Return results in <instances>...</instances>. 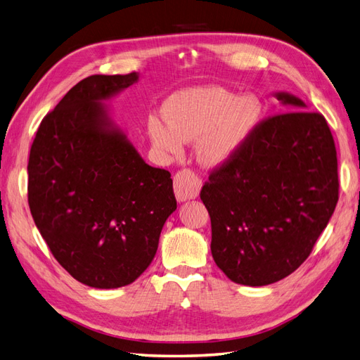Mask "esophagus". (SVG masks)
<instances>
[{
	"instance_id": "obj_1",
	"label": "esophagus",
	"mask_w": 360,
	"mask_h": 360,
	"mask_svg": "<svg viewBox=\"0 0 360 360\" xmlns=\"http://www.w3.org/2000/svg\"><path fill=\"white\" fill-rule=\"evenodd\" d=\"M201 179L189 169L179 171L174 176V192H176V198L179 202L195 200L200 195L201 191Z\"/></svg>"
}]
</instances>
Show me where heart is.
<instances>
[{
  "label": "heart",
  "instance_id": "b5f03b06",
  "mask_svg": "<svg viewBox=\"0 0 360 360\" xmlns=\"http://www.w3.org/2000/svg\"><path fill=\"white\" fill-rule=\"evenodd\" d=\"M264 106L254 93L237 96L217 85L193 86L174 93L162 115L150 117L147 134L158 150L179 155L184 143L197 139L195 153L204 167L230 160L254 134Z\"/></svg>",
  "mask_w": 360,
  "mask_h": 360
}]
</instances>
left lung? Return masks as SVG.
Wrapping results in <instances>:
<instances>
[{
  "mask_svg": "<svg viewBox=\"0 0 360 360\" xmlns=\"http://www.w3.org/2000/svg\"><path fill=\"white\" fill-rule=\"evenodd\" d=\"M274 96L290 112L261 123L201 189L214 263L236 284L249 287L284 279L309 257L340 188L324 117L304 111L294 94Z\"/></svg>",
  "mask_w": 360,
  "mask_h": 360,
  "instance_id": "obj_1",
  "label": "left lung"
}]
</instances>
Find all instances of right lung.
<instances>
[{"label":"right lung","instance_id":"1","mask_svg":"<svg viewBox=\"0 0 360 360\" xmlns=\"http://www.w3.org/2000/svg\"><path fill=\"white\" fill-rule=\"evenodd\" d=\"M138 79H82L41 120L30 151L32 219L58 263L93 288L143 275L177 209L169 171L146 163L106 105Z\"/></svg>","mask_w":360,"mask_h":360}]
</instances>
